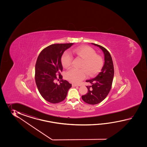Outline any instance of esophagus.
<instances>
[{
    "mask_svg": "<svg viewBox=\"0 0 147 147\" xmlns=\"http://www.w3.org/2000/svg\"><path fill=\"white\" fill-rule=\"evenodd\" d=\"M72 87H77V86H78V85L77 84H72Z\"/></svg>",
    "mask_w": 147,
    "mask_h": 147,
    "instance_id": "34e87169",
    "label": "esophagus"
}]
</instances>
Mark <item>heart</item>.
Returning a JSON list of instances; mask_svg holds the SVG:
<instances>
[{
  "label": "heart",
  "mask_w": 147,
  "mask_h": 147,
  "mask_svg": "<svg viewBox=\"0 0 147 147\" xmlns=\"http://www.w3.org/2000/svg\"><path fill=\"white\" fill-rule=\"evenodd\" d=\"M71 53L77 56L84 59L81 69L72 68L66 73V78L68 80L74 84H78L88 76H92L100 71L103 66V59L101 57L97 55L96 51L89 46H83L72 49ZM73 60L72 55L66 51L61 57L63 67L68 68L71 66Z\"/></svg>",
  "instance_id": "b5f03b06"
}]
</instances>
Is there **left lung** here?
<instances>
[{"mask_svg":"<svg viewBox=\"0 0 147 147\" xmlns=\"http://www.w3.org/2000/svg\"><path fill=\"white\" fill-rule=\"evenodd\" d=\"M102 50L105 56V63L101 72L95 78L86 80L91 85L86 86L88 92L82 96V99L90 105H96L103 101L111 90L114 76L113 59L109 51L104 47L93 44Z\"/></svg>","mask_w":147,"mask_h":147,"instance_id":"left-lung-1","label":"left lung"}]
</instances>
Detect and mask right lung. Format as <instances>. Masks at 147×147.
Instances as JSON below:
<instances>
[{"mask_svg": "<svg viewBox=\"0 0 147 147\" xmlns=\"http://www.w3.org/2000/svg\"><path fill=\"white\" fill-rule=\"evenodd\" d=\"M74 43L51 45L38 57L35 66L36 84L41 96L50 103H59L65 100L72 86L68 81L63 80L60 72L63 69L62 55ZM58 78L61 79L59 85L54 82Z\"/></svg>", "mask_w": 147, "mask_h": 147, "instance_id": "right-lung-1", "label": "right lung"}]
</instances>
